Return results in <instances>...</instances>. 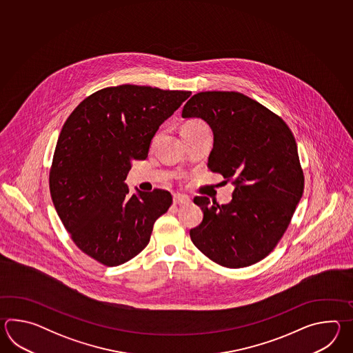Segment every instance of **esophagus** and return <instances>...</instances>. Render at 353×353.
<instances>
[{"mask_svg": "<svg viewBox=\"0 0 353 353\" xmlns=\"http://www.w3.org/2000/svg\"><path fill=\"white\" fill-rule=\"evenodd\" d=\"M190 202V198L187 195L176 194L173 196L174 204H188Z\"/></svg>", "mask_w": 353, "mask_h": 353, "instance_id": "34e87169", "label": "esophagus"}]
</instances>
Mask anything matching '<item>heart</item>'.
Returning <instances> with one entry per match:
<instances>
[{"label":"heart","instance_id":"1","mask_svg":"<svg viewBox=\"0 0 353 353\" xmlns=\"http://www.w3.org/2000/svg\"><path fill=\"white\" fill-rule=\"evenodd\" d=\"M199 126H205V123L199 120H192L184 125V128H199Z\"/></svg>","mask_w":353,"mask_h":353}]
</instances>
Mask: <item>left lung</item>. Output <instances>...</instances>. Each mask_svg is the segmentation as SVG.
I'll use <instances>...</instances> for the list:
<instances>
[{
	"label": "left lung",
	"mask_w": 353,
	"mask_h": 353,
	"mask_svg": "<svg viewBox=\"0 0 353 353\" xmlns=\"http://www.w3.org/2000/svg\"><path fill=\"white\" fill-rule=\"evenodd\" d=\"M183 119H202L213 132L210 172L232 180V201L207 196L190 239L212 261L230 269L263 260L290 223L304 190L296 143L284 121L239 92H201L184 105Z\"/></svg>",
	"instance_id": "1"
}]
</instances>
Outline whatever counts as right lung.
Returning <instances> with one entry per match:
<instances>
[{
  "mask_svg": "<svg viewBox=\"0 0 353 353\" xmlns=\"http://www.w3.org/2000/svg\"><path fill=\"white\" fill-rule=\"evenodd\" d=\"M187 90L123 84L90 94L60 131L49 176L54 207L75 245L107 266L140 254L172 194L155 189L130 194L131 161L148 158L160 125Z\"/></svg>",
  "mask_w": 353,
  "mask_h": 353,
  "instance_id": "1",
  "label": "right lung"
}]
</instances>
